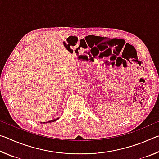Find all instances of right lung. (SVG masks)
<instances>
[{"label": "right lung", "instance_id": "1", "mask_svg": "<svg viewBox=\"0 0 159 159\" xmlns=\"http://www.w3.org/2000/svg\"><path fill=\"white\" fill-rule=\"evenodd\" d=\"M60 118V117L57 118H55V119H53V120H49V121H47V122H43V123H51V122H54L55 121V120H57V119H59Z\"/></svg>", "mask_w": 159, "mask_h": 159}]
</instances>
